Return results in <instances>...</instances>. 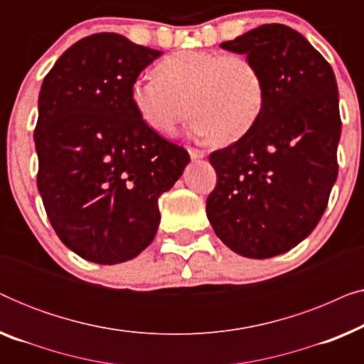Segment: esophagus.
<instances>
[{
    "instance_id": "1",
    "label": "esophagus",
    "mask_w": 364,
    "mask_h": 364,
    "mask_svg": "<svg viewBox=\"0 0 364 364\" xmlns=\"http://www.w3.org/2000/svg\"><path fill=\"white\" fill-rule=\"evenodd\" d=\"M187 151H188V154H191V157L193 159V161H198V159H203V157H205V152H203V151H198V149L188 147Z\"/></svg>"
}]
</instances>
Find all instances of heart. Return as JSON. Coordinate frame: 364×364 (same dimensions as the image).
<instances>
[{"label":"heart","instance_id":"1","mask_svg":"<svg viewBox=\"0 0 364 364\" xmlns=\"http://www.w3.org/2000/svg\"><path fill=\"white\" fill-rule=\"evenodd\" d=\"M131 102L139 117L161 136L176 134L191 111L193 136L232 142L260 117L265 81L247 56L183 49L159 61L156 76L134 79Z\"/></svg>","mask_w":364,"mask_h":364}]
</instances>
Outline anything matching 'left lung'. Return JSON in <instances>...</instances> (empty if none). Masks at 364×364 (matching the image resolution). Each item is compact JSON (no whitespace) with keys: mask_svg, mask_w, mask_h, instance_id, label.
<instances>
[{"mask_svg":"<svg viewBox=\"0 0 364 364\" xmlns=\"http://www.w3.org/2000/svg\"><path fill=\"white\" fill-rule=\"evenodd\" d=\"M220 46L260 68L265 104L237 142L208 157L217 187L207 217L230 250L270 258L310 235L336 182V77L310 41L285 24H263Z\"/></svg>","mask_w":364,"mask_h":364,"instance_id":"8db88e82","label":"left lung"}]
</instances>
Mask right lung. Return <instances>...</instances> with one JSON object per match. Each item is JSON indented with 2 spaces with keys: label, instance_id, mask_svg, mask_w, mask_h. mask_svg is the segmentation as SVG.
<instances>
[{
  "label": "right lung",
  "instance_id": "1",
  "mask_svg": "<svg viewBox=\"0 0 364 364\" xmlns=\"http://www.w3.org/2000/svg\"><path fill=\"white\" fill-rule=\"evenodd\" d=\"M161 54L121 34H92L41 84L38 191L61 242L89 262L116 265L146 250L161 222L159 197L191 162L131 102L132 81Z\"/></svg>",
  "mask_w": 364,
  "mask_h": 364
}]
</instances>
